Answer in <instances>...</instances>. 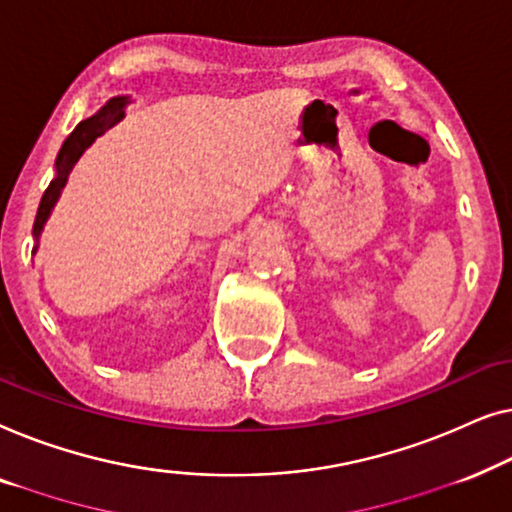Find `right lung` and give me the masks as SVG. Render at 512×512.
<instances>
[{
  "label": "right lung",
  "instance_id": "1",
  "mask_svg": "<svg viewBox=\"0 0 512 512\" xmlns=\"http://www.w3.org/2000/svg\"><path fill=\"white\" fill-rule=\"evenodd\" d=\"M125 106H127L125 97L111 99V102L102 106V109L92 115V118L78 122L74 132L64 139L60 153H57V160H55V178L46 187V192H43L39 211H37V220H34V229H32L34 239L39 241L41 229H43V225H46V220L50 218V211H53L57 199H60L62 187L67 185L69 171L74 169V164L78 160H81L85 148H90L92 143L97 141V136H102L106 129H111L115 122H120L122 118H125ZM34 250H37V246H34Z\"/></svg>",
  "mask_w": 512,
  "mask_h": 512
}]
</instances>
